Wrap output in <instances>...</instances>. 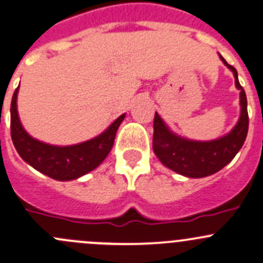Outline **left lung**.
<instances>
[{
  "instance_id": "obj_1",
  "label": "left lung",
  "mask_w": 263,
  "mask_h": 263,
  "mask_svg": "<svg viewBox=\"0 0 263 263\" xmlns=\"http://www.w3.org/2000/svg\"><path fill=\"white\" fill-rule=\"evenodd\" d=\"M235 77V86L240 90V118L228 135L212 142H195L177 137L170 130L158 114L154 115L153 151L159 161L172 171L186 177L200 178L220 171L235 157L245 143L248 133L247 97L238 81L234 67L220 57Z\"/></svg>"
}]
</instances>
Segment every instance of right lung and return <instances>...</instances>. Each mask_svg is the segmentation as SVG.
I'll list each match as a JSON object with an SVG mask.
<instances>
[{"label":"right lung","mask_w":263,"mask_h":263,"mask_svg":"<svg viewBox=\"0 0 263 263\" xmlns=\"http://www.w3.org/2000/svg\"><path fill=\"white\" fill-rule=\"evenodd\" d=\"M18 87L11 101V138L21 158L39 172L54 180L69 181L96 168L111 151L116 130L125 118L119 116L102 134L87 142L68 147H57L34 139L24 130L17 115Z\"/></svg>","instance_id":"1"}]
</instances>
